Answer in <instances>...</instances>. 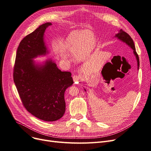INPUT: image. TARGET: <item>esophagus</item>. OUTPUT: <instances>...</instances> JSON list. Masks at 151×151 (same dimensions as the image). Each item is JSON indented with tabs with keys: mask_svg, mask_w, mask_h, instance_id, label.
I'll return each instance as SVG.
<instances>
[{
	"mask_svg": "<svg viewBox=\"0 0 151 151\" xmlns=\"http://www.w3.org/2000/svg\"><path fill=\"white\" fill-rule=\"evenodd\" d=\"M81 79V77L79 76H77V75H74L73 76V80L74 81L75 83H77L79 82Z\"/></svg>",
	"mask_w": 151,
	"mask_h": 151,
	"instance_id": "1",
	"label": "esophagus"
}]
</instances>
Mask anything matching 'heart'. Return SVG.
Masks as SVG:
<instances>
[{
  "label": "heart",
  "mask_w": 151,
  "mask_h": 151,
  "mask_svg": "<svg viewBox=\"0 0 151 151\" xmlns=\"http://www.w3.org/2000/svg\"><path fill=\"white\" fill-rule=\"evenodd\" d=\"M96 41L94 33L90 30H76L65 38L64 47L74 58L83 59L93 50Z\"/></svg>",
  "instance_id": "1"
}]
</instances>
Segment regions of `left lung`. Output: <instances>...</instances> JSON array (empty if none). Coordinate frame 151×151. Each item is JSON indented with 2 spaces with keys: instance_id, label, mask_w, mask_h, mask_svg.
I'll list each match as a JSON object with an SVG mask.
<instances>
[{
  "instance_id": "obj_1",
  "label": "left lung",
  "mask_w": 151,
  "mask_h": 151,
  "mask_svg": "<svg viewBox=\"0 0 151 151\" xmlns=\"http://www.w3.org/2000/svg\"><path fill=\"white\" fill-rule=\"evenodd\" d=\"M115 38H117L118 40H119L120 41H123V43H125L126 45H128L131 49L133 50V53L136 57V61H137V69L139 70V56L137 55V54L136 51V48H135V46L134 44L133 40H132V38H131L130 36L127 33H126L125 32H124L123 30L120 29L119 30V32L117 34H116L114 35ZM84 90L86 92V90L84 88Z\"/></svg>"
}]
</instances>
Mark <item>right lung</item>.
I'll use <instances>...</instances> for the list:
<instances>
[{
  "label": "right lung",
  "instance_id": "add662e5",
  "mask_svg": "<svg viewBox=\"0 0 151 151\" xmlns=\"http://www.w3.org/2000/svg\"><path fill=\"white\" fill-rule=\"evenodd\" d=\"M45 23L24 38L18 47L14 81L23 106L35 117L45 122H55L65 111L64 93L74 83L71 73L61 71L51 59L38 62L50 51L45 41Z\"/></svg>",
  "mask_w": 151,
  "mask_h": 151
}]
</instances>
